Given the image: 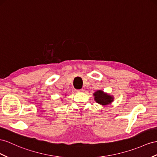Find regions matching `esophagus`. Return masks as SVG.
I'll return each mask as SVG.
<instances>
[{"mask_svg":"<svg viewBox=\"0 0 157 157\" xmlns=\"http://www.w3.org/2000/svg\"><path fill=\"white\" fill-rule=\"evenodd\" d=\"M75 91L77 92H82L83 91V88H82V89H80V90H76Z\"/></svg>","mask_w":157,"mask_h":157,"instance_id":"esophagus-1","label":"esophagus"}]
</instances>
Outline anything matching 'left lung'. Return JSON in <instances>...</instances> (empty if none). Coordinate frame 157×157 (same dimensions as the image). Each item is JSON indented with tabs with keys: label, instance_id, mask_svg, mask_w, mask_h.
<instances>
[{
	"label": "left lung",
	"instance_id": "obj_1",
	"mask_svg": "<svg viewBox=\"0 0 157 157\" xmlns=\"http://www.w3.org/2000/svg\"><path fill=\"white\" fill-rule=\"evenodd\" d=\"M95 96V101L101 104V105H107V104L111 103L113 101V98L111 96L107 95V94L103 93L101 90L97 91L94 94Z\"/></svg>",
	"mask_w": 157,
	"mask_h": 157
}]
</instances>
